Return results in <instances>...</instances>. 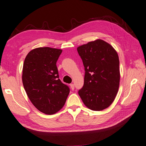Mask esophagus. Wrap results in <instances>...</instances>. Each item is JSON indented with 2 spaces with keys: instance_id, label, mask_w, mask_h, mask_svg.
<instances>
[{
  "instance_id": "1",
  "label": "esophagus",
  "mask_w": 146,
  "mask_h": 146,
  "mask_svg": "<svg viewBox=\"0 0 146 146\" xmlns=\"http://www.w3.org/2000/svg\"><path fill=\"white\" fill-rule=\"evenodd\" d=\"M70 87H71V89L73 90H74V85L73 84H70Z\"/></svg>"
}]
</instances>
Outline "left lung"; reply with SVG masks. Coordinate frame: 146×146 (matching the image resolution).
Segmentation results:
<instances>
[{"label":"left lung","instance_id":"8db88e82","mask_svg":"<svg viewBox=\"0 0 146 146\" xmlns=\"http://www.w3.org/2000/svg\"><path fill=\"white\" fill-rule=\"evenodd\" d=\"M85 69L84 86L78 94L85 106L102 111L111 106L120 84L119 59L109 43L98 39L77 47Z\"/></svg>","mask_w":146,"mask_h":146}]
</instances>
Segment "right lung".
I'll use <instances>...</instances> for the list:
<instances>
[{"label":"right lung","mask_w":146,"mask_h":146,"mask_svg":"<svg viewBox=\"0 0 146 146\" xmlns=\"http://www.w3.org/2000/svg\"><path fill=\"white\" fill-rule=\"evenodd\" d=\"M62 50L39 47L26 56L23 66L22 81L32 104L39 111L53 114L65 105L69 87L59 78L56 62Z\"/></svg>","instance_id":"add662e5"}]
</instances>
